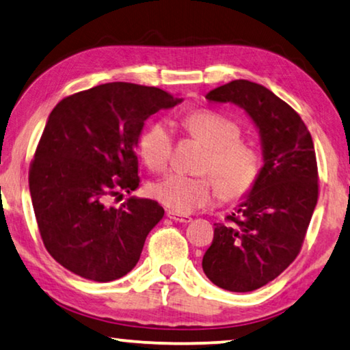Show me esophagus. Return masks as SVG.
<instances>
[{
  "label": "esophagus",
  "instance_id": "esophagus-1",
  "mask_svg": "<svg viewBox=\"0 0 350 350\" xmlns=\"http://www.w3.org/2000/svg\"><path fill=\"white\" fill-rule=\"evenodd\" d=\"M167 217L172 219V220H175V222H180V224H189L192 220V217H189V216H185V214H178V213H174V211H169Z\"/></svg>",
  "mask_w": 350,
  "mask_h": 350
}]
</instances>
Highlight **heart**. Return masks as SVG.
Segmentation results:
<instances>
[{
    "mask_svg": "<svg viewBox=\"0 0 350 350\" xmlns=\"http://www.w3.org/2000/svg\"><path fill=\"white\" fill-rule=\"evenodd\" d=\"M187 134L208 147L200 170L211 176L220 197L239 200L256 185L261 172V157L255 147L241 139V126L230 117L214 111H196L181 120ZM139 154L148 169L163 170L174 150V136L164 122H153L137 141ZM148 192L170 211L187 214L209 205L214 185L208 176L167 174L153 181Z\"/></svg>",
    "mask_w": 350,
    "mask_h": 350,
    "instance_id": "obj_1",
    "label": "heart"
}]
</instances>
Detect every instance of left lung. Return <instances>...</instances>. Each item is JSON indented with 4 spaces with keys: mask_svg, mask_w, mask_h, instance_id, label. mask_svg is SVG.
<instances>
[{
    "mask_svg": "<svg viewBox=\"0 0 350 350\" xmlns=\"http://www.w3.org/2000/svg\"><path fill=\"white\" fill-rule=\"evenodd\" d=\"M206 100L245 109L260 130L265 165L236 213L216 224L202 267L219 288L255 291L280 275L302 249L319 196L313 139L297 112L261 84L236 79Z\"/></svg>",
    "mask_w": 350,
    "mask_h": 350,
    "instance_id": "8db88e82",
    "label": "left lung"
}]
</instances>
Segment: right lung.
<instances>
[{
    "label": "right lung",
    "instance_id": "1",
    "mask_svg": "<svg viewBox=\"0 0 350 350\" xmlns=\"http://www.w3.org/2000/svg\"><path fill=\"white\" fill-rule=\"evenodd\" d=\"M165 90L107 83L68 95L51 111L29 165L40 238L59 265L94 282L126 275L164 216L148 198H109L139 186L134 147L144 122L180 103Z\"/></svg>",
    "mask_w": 350,
    "mask_h": 350
}]
</instances>
